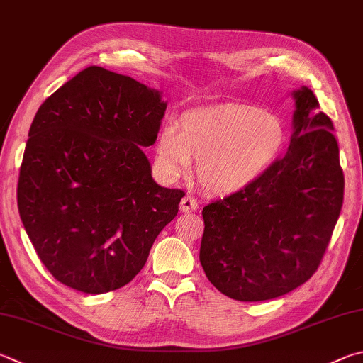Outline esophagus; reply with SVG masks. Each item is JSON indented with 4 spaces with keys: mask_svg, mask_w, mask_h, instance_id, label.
<instances>
[{
    "mask_svg": "<svg viewBox=\"0 0 363 363\" xmlns=\"http://www.w3.org/2000/svg\"><path fill=\"white\" fill-rule=\"evenodd\" d=\"M179 209L182 211V213H192V211L199 209V201H196V200L194 199V196L186 195V196H184V199L181 200Z\"/></svg>",
    "mask_w": 363,
    "mask_h": 363,
    "instance_id": "1",
    "label": "esophagus"
}]
</instances>
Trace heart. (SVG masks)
<instances>
[{"label":"heart","mask_w":363,"mask_h":363,"mask_svg":"<svg viewBox=\"0 0 363 363\" xmlns=\"http://www.w3.org/2000/svg\"><path fill=\"white\" fill-rule=\"evenodd\" d=\"M279 117L246 104H219L184 113L179 125L157 136L160 167L169 176L187 173L192 159L196 177L213 194L240 192L267 173L286 144Z\"/></svg>","instance_id":"heart-1"}]
</instances>
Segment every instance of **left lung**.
Here are the masks:
<instances>
[{
    "label": "left lung",
    "instance_id": "left-lung-1",
    "mask_svg": "<svg viewBox=\"0 0 363 363\" xmlns=\"http://www.w3.org/2000/svg\"><path fill=\"white\" fill-rule=\"evenodd\" d=\"M286 155L249 187L203 208L200 262L217 291L238 301L292 292L320 265L345 194L330 117L308 87L292 91Z\"/></svg>",
    "mask_w": 363,
    "mask_h": 363
}]
</instances>
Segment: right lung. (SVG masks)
Segmentation results:
<instances>
[{
  "label": "right lung",
  "instance_id": "add662e5",
  "mask_svg": "<svg viewBox=\"0 0 363 363\" xmlns=\"http://www.w3.org/2000/svg\"><path fill=\"white\" fill-rule=\"evenodd\" d=\"M164 111L159 90L100 67L38 109L17 204L38 257L62 284L84 294L128 284L176 217L186 194L159 186L143 150Z\"/></svg>",
  "mask_w": 363,
  "mask_h": 363
}]
</instances>
